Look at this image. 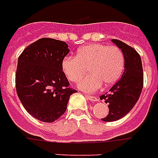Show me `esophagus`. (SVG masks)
<instances>
[{"label":"esophagus","mask_w":158,"mask_h":158,"mask_svg":"<svg viewBox=\"0 0 158 158\" xmlns=\"http://www.w3.org/2000/svg\"><path fill=\"white\" fill-rule=\"evenodd\" d=\"M86 99H87V100H89V101H93V102H95V101H98V99L96 98L95 96H89V95H87V96H86Z\"/></svg>","instance_id":"1"}]
</instances>
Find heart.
<instances>
[{
  "mask_svg": "<svg viewBox=\"0 0 158 158\" xmlns=\"http://www.w3.org/2000/svg\"><path fill=\"white\" fill-rule=\"evenodd\" d=\"M124 56L116 46L102 44H91L79 48L75 57H64L61 66L65 77L76 83L85 73L90 74L78 84V87L86 93L95 92L102 84L108 87L115 84L124 70Z\"/></svg>",
  "mask_w": 158,
  "mask_h": 158,
  "instance_id": "obj_1",
  "label": "heart"
}]
</instances>
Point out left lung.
Listing matches in <instances>:
<instances>
[{"label": "left lung", "instance_id": "8db88e82", "mask_svg": "<svg viewBox=\"0 0 158 158\" xmlns=\"http://www.w3.org/2000/svg\"><path fill=\"white\" fill-rule=\"evenodd\" d=\"M112 42L123 53L124 72L121 79L100 98L104 100L109 108L103 122H114L127 115L132 110L141 95L143 85L142 59L137 52L125 43L113 39Z\"/></svg>", "mask_w": 158, "mask_h": 158}]
</instances>
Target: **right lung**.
Listing matches in <instances>:
<instances>
[{
  "label": "right lung",
  "mask_w": 158,
  "mask_h": 158,
  "mask_svg": "<svg viewBox=\"0 0 158 158\" xmlns=\"http://www.w3.org/2000/svg\"><path fill=\"white\" fill-rule=\"evenodd\" d=\"M70 52L66 43L41 38L20 55L15 74L17 95L27 112L38 121L53 123L67 108L69 87L62 71L63 59Z\"/></svg>",
  "instance_id": "right-lung-1"
}]
</instances>
